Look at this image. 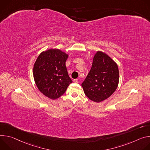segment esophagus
Wrapping results in <instances>:
<instances>
[{"label":"esophagus","mask_w":150,"mask_h":150,"mask_svg":"<svg viewBox=\"0 0 150 150\" xmlns=\"http://www.w3.org/2000/svg\"><path fill=\"white\" fill-rule=\"evenodd\" d=\"M78 81H79V80H78V79H75L73 80V82H74V83H78Z\"/></svg>","instance_id":"34e87169"}]
</instances>
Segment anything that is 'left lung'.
I'll return each instance as SVG.
<instances>
[{
    "instance_id": "1",
    "label": "left lung",
    "mask_w": 150,
    "mask_h": 150,
    "mask_svg": "<svg viewBox=\"0 0 150 150\" xmlns=\"http://www.w3.org/2000/svg\"><path fill=\"white\" fill-rule=\"evenodd\" d=\"M119 79L117 65L106 54L98 51L93 57L91 69L81 86L91 100L100 103L116 90Z\"/></svg>"
}]
</instances>
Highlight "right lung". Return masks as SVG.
<instances>
[{"label":"right lung","mask_w":150,"mask_h":150,"mask_svg":"<svg viewBox=\"0 0 150 150\" xmlns=\"http://www.w3.org/2000/svg\"><path fill=\"white\" fill-rule=\"evenodd\" d=\"M68 55L59 49L42 52L33 67V76L39 90L46 96L55 99L62 96L73 82L65 62Z\"/></svg>","instance_id":"right-lung-1"}]
</instances>
